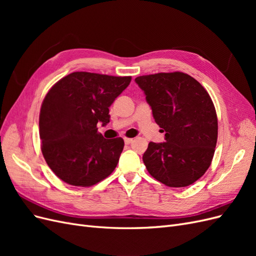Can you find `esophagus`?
Masks as SVG:
<instances>
[{
	"label": "esophagus",
	"instance_id": "1",
	"mask_svg": "<svg viewBox=\"0 0 256 256\" xmlns=\"http://www.w3.org/2000/svg\"><path fill=\"white\" fill-rule=\"evenodd\" d=\"M124 141H125V144H131L132 143V141H134V138H124Z\"/></svg>",
	"mask_w": 256,
	"mask_h": 256
}]
</instances>
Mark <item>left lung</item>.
Returning <instances> with one entry per match:
<instances>
[{
    "mask_svg": "<svg viewBox=\"0 0 256 256\" xmlns=\"http://www.w3.org/2000/svg\"><path fill=\"white\" fill-rule=\"evenodd\" d=\"M162 132V143L150 142L143 154L148 173L168 187L196 182L212 164L218 138L212 100L194 78L184 72H160L134 80Z\"/></svg>",
    "mask_w": 256,
    "mask_h": 256,
    "instance_id": "1",
    "label": "left lung"
}]
</instances>
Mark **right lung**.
<instances>
[{
    "instance_id": "add662e5",
    "label": "right lung",
    "mask_w": 256,
    "mask_h": 256,
    "mask_svg": "<svg viewBox=\"0 0 256 256\" xmlns=\"http://www.w3.org/2000/svg\"><path fill=\"white\" fill-rule=\"evenodd\" d=\"M130 81L131 76L76 72L48 92L40 109V136L44 158L60 180L90 187L114 171L124 140L104 138L97 124L110 122L109 108Z\"/></svg>"
}]
</instances>
